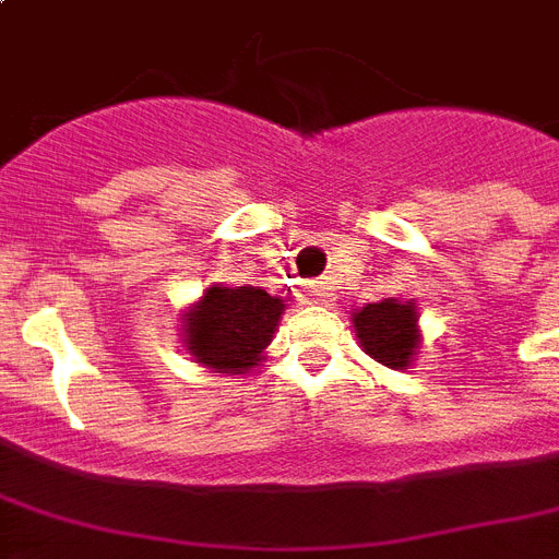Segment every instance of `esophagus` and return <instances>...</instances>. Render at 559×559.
Segmentation results:
<instances>
[{
	"mask_svg": "<svg viewBox=\"0 0 559 559\" xmlns=\"http://www.w3.org/2000/svg\"><path fill=\"white\" fill-rule=\"evenodd\" d=\"M331 296V287H324V284H310V287H307V298H310L313 305H328Z\"/></svg>",
	"mask_w": 559,
	"mask_h": 559,
	"instance_id": "esophagus-1",
	"label": "esophagus"
}]
</instances>
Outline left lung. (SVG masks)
Listing matches in <instances>:
<instances>
[{
  "label": "left lung",
  "mask_w": 559,
  "mask_h": 559,
  "mask_svg": "<svg viewBox=\"0 0 559 559\" xmlns=\"http://www.w3.org/2000/svg\"><path fill=\"white\" fill-rule=\"evenodd\" d=\"M417 322H420V313L415 301H397V298H382L377 305H366L350 313L359 348L366 350L373 362L394 368V371H406L415 362L417 348L424 342Z\"/></svg>",
  "instance_id": "obj_1"
}]
</instances>
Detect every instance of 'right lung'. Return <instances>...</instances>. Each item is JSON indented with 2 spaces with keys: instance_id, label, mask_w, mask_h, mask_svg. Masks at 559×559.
Segmentation results:
<instances>
[{
  "instance_id": "right-lung-1",
  "label": "right lung",
  "mask_w": 559,
  "mask_h": 559,
  "mask_svg": "<svg viewBox=\"0 0 559 559\" xmlns=\"http://www.w3.org/2000/svg\"><path fill=\"white\" fill-rule=\"evenodd\" d=\"M287 305L261 287L209 284L182 310V348L193 362L223 377H240L263 362Z\"/></svg>"
}]
</instances>
